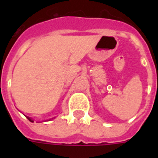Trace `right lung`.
Instances as JSON below:
<instances>
[{
  "label": "right lung",
  "mask_w": 158,
  "mask_h": 158,
  "mask_svg": "<svg viewBox=\"0 0 158 158\" xmlns=\"http://www.w3.org/2000/svg\"><path fill=\"white\" fill-rule=\"evenodd\" d=\"M27 118H28V120H29V121H31V122H33V120H32V119H31V118H29V117H27Z\"/></svg>",
  "instance_id": "right-lung-1"
}]
</instances>
